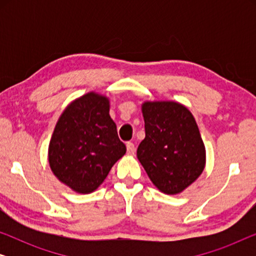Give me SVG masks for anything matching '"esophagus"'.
I'll use <instances>...</instances> for the list:
<instances>
[{
    "label": "esophagus",
    "mask_w": 256,
    "mask_h": 256,
    "mask_svg": "<svg viewBox=\"0 0 256 256\" xmlns=\"http://www.w3.org/2000/svg\"><path fill=\"white\" fill-rule=\"evenodd\" d=\"M127 152H128V155H134V154H135L134 143H132V142L127 143Z\"/></svg>",
    "instance_id": "1"
}]
</instances>
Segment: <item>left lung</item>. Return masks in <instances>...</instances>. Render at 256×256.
<instances>
[{"label": "left lung", "mask_w": 256, "mask_h": 256, "mask_svg": "<svg viewBox=\"0 0 256 256\" xmlns=\"http://www.w3.org/2000/svg\"><path fill=\"white\" fill-rule=\"evenodd\" d=\"M146 138L138 158L152 184L166 194H178L204 171L206 150L194 115L176 101L142 104Z\"/></svg>", "instance_id": "obj_1"}]
</instances>
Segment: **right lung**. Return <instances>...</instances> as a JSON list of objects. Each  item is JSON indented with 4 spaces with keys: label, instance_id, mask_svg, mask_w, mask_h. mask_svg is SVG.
<instances>
[{
    "label": "right lung",
    "instance_id": "1",
    "mask_svg": "<svg viewBox=\"0 0 256 256\" xmlns=\"http://www.w3.org/2000/svg\"><path fill=\"white\" fill-rule=\"evenodd\" d=\"M124 154L126 146L110 115V99L90 92L73 100L59 116L48 157L62 184L86 194L102 184Z\"/></svg>",
    "mask_w": 256,
    "mask_h": 256
}]
</instances>
